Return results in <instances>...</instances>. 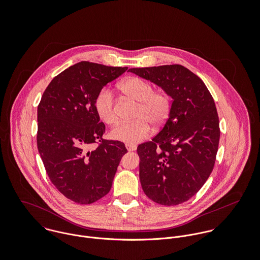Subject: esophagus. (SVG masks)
<instances>
[{
	"label": "esophagus",
	"mask_w": 260,
	"mask_h": 260,
	"mask_svg": "<svg viewBox=\"0 0 260 260\" xmlns=\"http://www.w3.org/2000/svg\"><path fill=\"white\" fill-rule=\"evenodd\" d=\"M125 146H126V148H127L128 151H135L136 148H137L136 145H133V144H126Z\"/></svg>",
	"instance_id": "esophagus-1"
}]
</instances>
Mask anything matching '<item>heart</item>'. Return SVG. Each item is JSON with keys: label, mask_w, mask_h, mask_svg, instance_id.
Returning a JSON list of instances; mask_svg holds the SVG:
<instances>
[{"label": "heart", "mask_w": 260, "mask_h": 260, "mask_svg": "<svg viewBox=\"0 0 260 260\" xmlns=\"http://www.w3.org/2000/svg\"><path fill=\"white\" fill-rule=\"evenodd\" d=\"M121 91L131 99L139 102L133 122H122L114 127L110 136L117 141L127 144H137L147 138L151 126L161 125L168 118L171 109V98L165 91H154V86L146 80L131 77L119 85ZM95 109L99 118L108 125L118 121L115 99L109 88H103L95 98Z\"/></svg>", "instance_id": "1"}]
</instances>
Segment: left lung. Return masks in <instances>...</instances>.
I'll return each mask as SVG.
<instances>
[{
    "label": "left lung",
    "mask_w": 260,
    "mask_h": 260,
    "mask_svg": "<svg viewBox=\"0 0 260 260\" xmlns=\"http://www.w3.org/2000/svg\"><path fill=\"white\" fill-rule=\"evenodd\" d=\"M173 99L161 131L138 146L144 193L161 205H178L194 196L211 174L220 129L214 100L203 81L181 65L132 68Z\"/></svg>",
    "instance_id": "left-lung-1"
}]
</instances>
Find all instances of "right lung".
<instances>
[{
    "label": "right lung",
    "mask_w": 260,
    "mask_h": 260,
    "mask_svg": "<svg viewBox=\"0 0 260 260\" xmlns=\"http://www.w3.org/2000/svg\"><path fill=\"white\" fill-rule=\"evenodd\" d=\"M127 67L80 62L57 75L38 106L37 145L46 172L68 199L91 204L104 197L122 156L123 142L103 139L95 98ZM99 143L95 149L92 144Z\"/></svg>",
    "instance_id": "1"
}]
</instances>
